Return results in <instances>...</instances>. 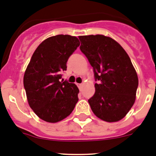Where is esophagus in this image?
<instances>
[{"instance_id":"esophagus-1","label":"esophagus","mask_w":156,"mask_h":156,"mask_svg":"<svg viewBox=\"0 0 156 156\" xmlns=\"http://www.w3.org/2000/svg\"><path fill=\"white\" fill-rule=\"evenodd\" d=\"M78 88H79L80 90H81V88H82L83 85H82V84H78Z\"/></svg>"}]
</instances>
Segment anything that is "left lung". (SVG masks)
<instances>
[{"mask_svg":"<svg viewBox=\"0 0 156 156\" xmlns=\"http://www.w3.org/2000/svg\"><path fill=\"white\" fill-rule=\"evenodd\" d=\"M81 51L93 68L95 92L88 99L94 114L114 122L126 115L135 101L137 73L123 48L106 36H79Z\"/></svg>","mask_w":156,"mask_h":156,"instance_id":"left-lung-1","label":"left lung"}]
</instances>
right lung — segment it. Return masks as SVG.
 I'll return each mask as SVG.
<instances>
[{"label":"right lung","instance_id":"right-lung-1","mask_svg":"<svg viewBox=\"0 0 156 156\" xmlns=\"http://www.w3.org/2000/svg\"><path fill=\"white\" fill-rule=\"evenodd\" d=\"M80 45L75 36L58 34L47 38L34 52L24 75L27 101L36 115L48 122L69 115L78 101V87L61 80L68 58Z\"/></svg>","mask_w":156,"mask_h":156}]
</instances>
